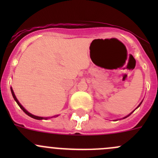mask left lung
Returning a JSON list of instances; mask_svg holds the SVG:
<instances>
[{"label":"left lung","mask_w":158,"mask_h":158,"mask_svg":"<svg viewBox=\"0 0 158 158\" xmlns=\"http://www.w3.org/2000/svg\"><path fill=\"white\" fill-rule=\"evenodd\" d=\"M141 106V104H140V105H139V106H138V107H139V106ZM127 117H128V116H127ZM127 117H125V118H127Z\"/></svg>","instance_id":"1"}]
</instances>
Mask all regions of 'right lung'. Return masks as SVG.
Here are the masks:
<instances>
[{
  "instance_id": "obj_1",
  "label": "right lung",
  "mask_w": 158,
  "mask_h": 158,
  "mask_svg": "<svg viewBox=\"0 0 158 158\" xmlns=\"http://www.w3.org/2000/svg\"><path fill=\"white\" fill-rule=\"evenodd\" d=\"M10 90H11V93H12V95H13V97H14V100H15L16 101V102L17 103V105H18L19 106H20V109H21L22 110H23V111H24L25 113H26L27 114V115H29L30 117H31V118H34V119H37V120H42V119H44V118H43V117H39V116H36V115H33V114H30V112H28L27 111L26 109H24V108L23 107V106H21V105H20V103L19 102H18V100L17 99V98H16V96H15V95H14V91H13V89H12V88H10ZM48 118H47L46 119H47Z\"/></svg>"
}]
</instances>
